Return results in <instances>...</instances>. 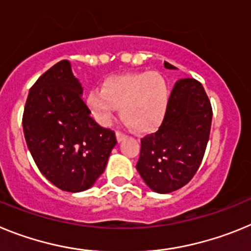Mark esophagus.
Segmentation results:
<instances>
[{"label":"esophagus","mask_w":251,"mask_h":251,"mask_svg":"<svg viewBox=\"0 0 251 251\" xmlns=\"http://www.w3.org/2000/svg\"><path fill=\"white\" fill-rule=\"evenodd\" d=\"M126 137H127V134H126V133L121 132V130H118V132H117V139H118L119 142H121L122 139L126 138Z\"/></svg>","instance_id":"34e87169"}]
</instances>
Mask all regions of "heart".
<instances>
[{
    "label": "heart",
    "mask_w": 251,
    "mask_h": 251,
    "mask_svg": "<svg viewBox=\"0 0 251 251\" xmlns=\"http://www.w3.org/2000/svg\"><path fill=\"white\" fill-rule=\"evenodd\" d=\"M168 88L165 77L157 72L128 73L108 76L100 89L88 94V105L95 119L106 124L115 106L137 132L156 129L165 118L168 105Z\"/></svg>",
    "instance_id": "1"
}]
</instances>
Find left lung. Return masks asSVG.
<instances>
[{
	"label": "left lung",
	"mask_w": 251,
	"mask_h": 251,
	"mask_svg": "<svg viewBox=\"0 0 251 251\" xmlns=\"http://www.w3.org/2000/svg\"><path fill=\"white\" fill-rule=\"evenodd\" d=\"M165 68L176 69L167 61ZM211 121L212 106L202 84L179 79L158 130L141 139L136 167L153 191L168 194L191 181L202 162Z\"/></svg>",
	"instance_id": "left-lung-1"
}]
</instances>
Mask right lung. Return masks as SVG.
<instances>
[{"instance_id":"1","label":"right lung","mask_w":251,"mask_h":251,"mask_svg":"<svg viewBox=\"0 0 251 251\" xmlns=\"http://www.w3.org/2000/svg\"><path fill=\"white\" fill-rule=\"evenodd\" d=\"M83 88L61 60L30 88L22 115L26 143L40 172L57 188L80 192L105 170L114 130L90 117Z\"/></svg>"}]
</instances>
